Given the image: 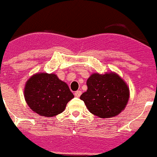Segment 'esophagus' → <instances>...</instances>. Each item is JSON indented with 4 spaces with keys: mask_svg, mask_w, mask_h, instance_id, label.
Listing matches in <instances>:
<instances>
[{
    "mask_svg": "<svg viewBox=\"0 0 157 157\" xmlns=\"http://www.w3.org/2000/svg\"><path fill=\"white\" fill-rule=\"evenodd\" d=\"M82 94V92L80 90H78L76 91V92H75V96L76 98H79L80 96H81Z\"/></svg>",
    "mask_w": 157,
    "mask_h": 157,
    "instance_id": "esophagus-1",
    "label": "esophagus"
}]
</instances>
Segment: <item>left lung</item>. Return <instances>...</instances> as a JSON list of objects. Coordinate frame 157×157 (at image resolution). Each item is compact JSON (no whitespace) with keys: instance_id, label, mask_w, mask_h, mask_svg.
<instances>
[{"instance_id":"obj_1","label":"left lung","mask_w":157,"mask_h":157,"mask_svg":"<svg viewBox=\"0 0 157 157\" xmlns=\"http://www.w3.org/2000/svg\"><path fill=\"white\" fill-rule=\"evenodd\" d=\"M88 90L80 99L92 114L101 118L117 116L124 109L129 99V89L118 75L93 74L87 79Z\"/></svg>"}]
</instances>
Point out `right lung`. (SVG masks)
Listing matches in <instances>:
<instances>
[{
	"label": "right lung",
	"mask_w": 157,
	"mask_h": 157,
	"mask_svg": "<svg viewBox=\"0 0 157 157\" xmlns=\"http://www.w3.org/2000/svg\"><path fill=\"white\" fill-rule=\"evenodd\" d=\"M24 97L34 112L40 116L52 117L61 113L74 95L68 86L56 75L39 73L27 82Z\"/></svg>",
	"instance_id": "1"
}]
</instances>
